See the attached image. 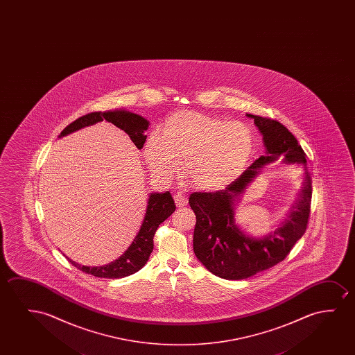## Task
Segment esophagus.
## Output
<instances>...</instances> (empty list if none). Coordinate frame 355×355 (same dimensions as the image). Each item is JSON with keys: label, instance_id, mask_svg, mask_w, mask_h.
I'll use <instances>...</instances> for the list:
<instances>
[{"label": "esophagus", "instance_id": "1", "mask_svg": "<svg viewBox=\"0 0 355 355\" xmlns=\"http://www.w3.org/2000/svg\"><path fill=\"white\" fill-rule=\"evenodd\" d=\"M173 198H175V205H177L178 207H183V206L188 204V199L185 198L184 195L180 194V193L175 194Z\"/></svg>", "mask_w": 355, "mask_h": 355}]
</instances>
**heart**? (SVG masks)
Masks as SVG:
<instances>
[{
  "label": "heart",
  "mask_w": 355,
  "mask_h": 355,
  "mask_svg": "<svg viewBox=\"0 0 355 355\" xmlns=\"http://www.w3.org/2000/svg\"><path fill=\"white\" fill-rule=\"evenodd\" d=\"M254 149V136L243 122L202 112H175L162 136L146 139L144 157L159 178H171L183 161L184 175L199 189H224L238 180Z\"/></svg>",
  "instance_id": "heart-1"
}]
</instances>
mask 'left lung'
<instances>
[{
	"mask_svg": "<svg viewBox=\"0 0 355 355\" xmlns=\"http://www.w3.org/2000/svg\"><path fill=\"white\" fill-rule=\"evenodd\" d=\"M263 136L266 155L258 157L238 180L216 193L190 195V207L196 216L193 248L207 270L227 280H243L284 261L295 243L306 233L311 214V180L306 182L288 218L263 238L246 235L234 218V205L263 166L284 156L285 164H303L306 154L295 136L280 122L248 114Z\"/></svg>",
	"mask_w": 355,
	"mask_h": 355,
	"instance_id": "1",
	"label": "left lung"
}]
</instances>
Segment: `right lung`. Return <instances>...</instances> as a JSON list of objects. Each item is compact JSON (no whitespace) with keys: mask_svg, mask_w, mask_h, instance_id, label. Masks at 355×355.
Listing matches in <instances>:
<instances>
[{"mask_svg":"<svg viewBox=\"0 0 355 355\" xmlns=\"http://www.w3.org/2000/svg\"><path fill=\"white\" fill-rule=\"evenodd\" d=\"M103 120L112 122V125L126 132L138 149H141L144 146L146 141L144 132L149 127V121L138 114L126 112V110L86 114L65 127L63 131L60 132L59 138L78 131L83 127L92 126L94 123ZM175 201L172 199L170 191H166L162 194L151 193L148 200L144 220L141 223L139 232L137 234L135 240L132 241L131 246L114 262L101 266V267H87V266H81L78 263L73 262L70 258H67L73 267L78 268L86 274H91L93 277H107V279L128 277L146 266L154 248V235L156 230L165 219L168 218L171 214L175 212Z\"/></svg>","mask_w":355,"mask_h":355,"instance_id":"obj_1","label":"right lung"}]
</instances>
